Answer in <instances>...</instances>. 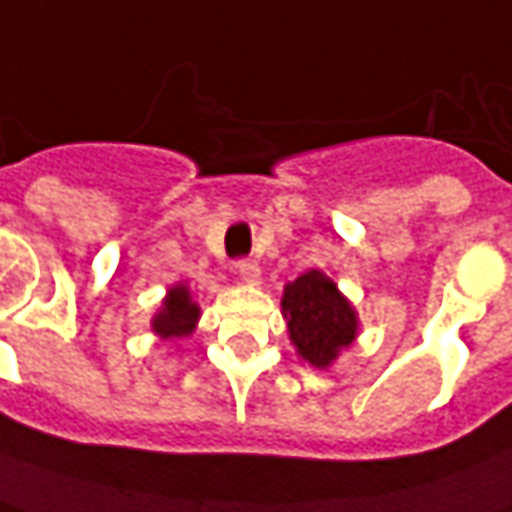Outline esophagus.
I'll list each match as a JSON object with an SVG mask.
<instances>
[{"mask_svg": "<svg viewBox=\"0 0 512 512\" xmlns=\"http://www.w3.org/2000/svg\"><path fill=\"white\" fill-rule=\"evenodd\" d=\"M235 271H238V277L244 282H260V266H257L255 260H238L235 263Z\"/></svg>", "mask_w": 512, "mask_h": 512, "instance_id": "obj_1", "label": "esophagus"}]
</instances>
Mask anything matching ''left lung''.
I'll return each instance as SVG.
<instances>
[{
	"label": "left lung",
	"mask_w": 512,
	"mask_h": 512,
	"mask_svg": "<svg viewBox=\"0 0 512 512\" xmlns=\"http://www.w3.org/2000/svg\"><path fill=\"white\" fill-rule=\"evenodd\" d=\"M282 316L288 321V335L296 352L310 366L327 368L352 346L357 335V313L338 285L318 268L285 285Z\"/></svg>",
	"instance_id": "left-lung-1"
}]
</instances>
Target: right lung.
Listing matches in <instances>:
<instances>
[{
	"instance_id": "1",
	"label": "right lung",
	"mask_w": 512,
	"mask_h": 512,
	"mask_svg": "<svg viewBox=\"0 0 512 512\" xmlns=\"http://www.w3.org/2000/svg\"><path fill=\"white\" fill-rule=\"evenodd\" d=\"M196 321H199V305L191 299V291L188 285H174L166 293L163 305L152 318V330L160 335V338H185L196 330Z\"/></svg>"
}]
</instances>
